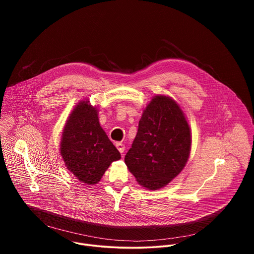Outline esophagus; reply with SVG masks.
Instances as JSON below:
<instances>
[{
	"label": "esophagus",
	"instance_id": "1",
	"mask_svg": "<svg viewBox=\"0 0 254 254\" xmlns=\"http://www.w3.org/2000/svg\"><path fill=\"white\" fill-rule=\"evenodd\" d=\"M116 147L118 148V150L120 151V153H121V154H123V153L125 152V148H126V146H125V144H124L123 142H117V143H116Z\"/></svg>",
	"mask_w": 254,
	"mask_h": 254
}]
</instances>
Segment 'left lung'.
Instances as JSON below:
<instances>
[{
	"label": "left lung",
	"mask_w": 254,
	"mask_h": 254,
	"mask_svg": "<svg viewBox=\"0 0 254 254\" xmlns=\"http://www.w3.org/2000/svg\"><path fill=\"white\" fill-rule=\"evenodd\" d=\"M190 150L191 132L182 110L172 98L157 95L142 113L125 162L139 185L157 190L184 169Z\"/></svg>",
	"instance_id": "obj_1"
}]
</instances>
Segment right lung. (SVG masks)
<instances>
[{
    "label": "right lung",
    "mask_w": 254,
    "mask_h": 254,
    "mask_svg": "<svg viewBox=\"0 0 254 254\" xmlns=\"http://www.w3.org/2000/svg\"><path fill=\"white\" fill-rule=\"evenodd\" d=\"M60 149L67 169L87 185L98 183L110 165L121 159L99 125L97 110L88 101L79 102L70 114Z\"/></svg>",
    "instance_id": "add662e5"
}]
</instances>
